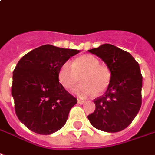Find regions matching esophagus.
Wrapping results in <instances>:
<instances>
[{"label":"esophagus","instance_id":"34e87169","mask_svg":"<svg viewBox=\"0 0 155 155\" xmlns=\"http://www.w3.org/2000/svg\"><path fill=\"white\" fill-rule=\"evenodd\" d=\"M78 103L79 104H84L85 103V101H83V100H80V99H79V100H78Z\"/></svg>","mask_w":155,"mask_h":155}]
</instances>
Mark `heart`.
Returning a JSON list of instances; mask_svg holds the SVG:
<instances>
[{
    "label": "heart",
    "mask_w": 155,
    "mask_h": 155,
    "mask_svg": "<svg viewBox=\"0 0 155 155\" xmlns=\"http://www.w3.org/2000/svg\"><path fill=\"white\" fill-rule=\"evenodd\" d=\"M82 80V84L74 90L82 98L105 92L111 81L109 67L101 64L100 60L93 55H83L73 62L66 61L59 71V82L65 89L70 90Z\"/></svg>",
    "instance_id": "obj_1"
}]
</instances>
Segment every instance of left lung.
Wrapping results in <instances>:
<instances>
[{"instance_id":"1","label":"left lung","mask_w":155,"mask_h":155,"mask_svg":"<svg viewBox=\"0 0 155 155\" xmlns=\"http://www.w3.org/2000/svg\"><path fill=\"white\" fill-rule=\"evenodd\" d=\"M100 57L111 71V81L103 96L94 100L96 109L88 116L99 130L116 133L128 127L142 104L143 76L138 62L128 53L105 44L88 50Z\"/></svg>"}]
</instances>
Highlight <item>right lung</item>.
Masks as SVG:
<instances>
[{
	"label": "right lung",
	"instance_id": "obj_1",
	"mask_svg": "<svg viewBox=\"0 0 155 155\" xmlns=\"http://www.w3.org/2000/svg\"><path fill=\"white\" fill-rule=\"evenodd\" d=\"M79 50L45 44L28 53L13 70L12 95L18 119L42 135L65 124L77 99L59 82L60 67Z\"/></svg>",
	"mask_w": 155,
	"mask_h": 155
}]
</instances>
